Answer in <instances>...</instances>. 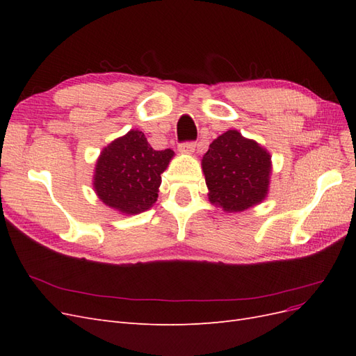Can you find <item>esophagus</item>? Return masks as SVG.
<instances>
[{"label":"esophagus","mask_w":356,"mask_h":356,"mask_svg":"<svg viewBox=\"0 0 356 356\" xmlns=\"http://www.w3.org/2000/svg\"><path fill=\"white\" fill-rule=\"evenodd\" d=\"M195 148H196V144L195 143H182L178 145V149L182 153V154H193L195 153Z\"/></svg>","instance_id":"esophagus-1"}]
</instances>
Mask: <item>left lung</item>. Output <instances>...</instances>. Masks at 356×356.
I'll return each mask as SVG.
<instances>
[{"instance_id":"obj_1","label":"left lung","mask_w":356,"mask_h":356,"mask_svg":"<svg viewBox=\"0 0 356 356\" xmlns=\"http://www.w3.org/2000/svg\"><path fill=\"white\" fill-rule=\"evenodd\" d=\"M270 159L267 149L238 131L213 139L202 159L211 203L225 212H242L261 203L270 184Z\"/></svg>"}]
</instances>
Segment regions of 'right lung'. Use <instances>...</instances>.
Segmentation results:
<instances>
[{
    "label": "right lung",
    "instance_id": "add662e5",
    "mask_svg": "<svg viewBox=\"0 0 356 356\" xmlns=\"http://www.w3.org/2000/svg\"><path fill=\"white\" fill-rule=\"evenodd\" d=\"M172 157L170 148L157 152L141 131H129L101 152L93 175L96 195L118 212L141 213L156 203L160 175Z\"/></svg>",
    "mask_w": 356,
    "mask_h": 356
}]
</instances>
